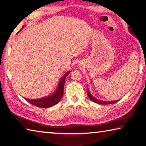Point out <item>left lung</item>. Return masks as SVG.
Listing matches in <instances>:
<instances>
[{"mask_svg": "<svg viewBox=\"0 0 146 146\" xmlns=\"http://www.w3.org/2000/svg\"><path fill=\"white\" fill-rule=\"evenodd\" d=\"M130 32H131V31L129 29ZM133 34V33H132ZM88 88V87H87ZM87 94H88V97L90 98V99L93 102H95V103H97L98 104H102V105H107V104H115L116 103V102H117L119 100H116V101H113V102H106V101H102V100H97V99H96L95 98H94V97H92V95L90 94V93L89 90H88V88H87Z\"/></svg>", "mask_w": 146, "mask_h": 146, "instance_id": "8db88e82", "label": "left lung"}]
</instances>
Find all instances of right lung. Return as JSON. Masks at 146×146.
<instances>
[{
  "label": "right lung",
  "mask_w": 146,
  "mask_h": 146,
  "mask_svg": "<svg viewBox=\"0 0 146 146\" xmlns=\"http://www.w3.org/2000/svg\"><path fill=\"white\" fill-rule=\"evenodd\" d=\"M69 73L70 72L68 71L66 73H65L61 78L60 82H59L56 91L55 92L53 95L43 98L37 99V100H31V99L25 98L26 100L32 105H35V106L40 108H48L56 105L63 97L65 79H66V77L68 75Z\"/></svg>",
  "instance_id": "right-lung-1"
}]
</instances>
